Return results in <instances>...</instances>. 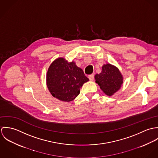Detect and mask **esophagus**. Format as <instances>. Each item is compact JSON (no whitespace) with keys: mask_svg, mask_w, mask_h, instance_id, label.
Listing matches in <instances>:
<instances>
[{"mask_svg":"<svg viewBox=\"0 0 158 158\" xmlns=\"http://www.w3.org/2000/svg\"><path fill=\"white\" fill-rule=\"evenodd\" d=\"M88 78H89V80H90V81H93V80H94V75H93V74H91V75H89Z\"/></svg>","mask_w":158,"mask_h":158,"instance_id":"34e87169","label":"esophagus"}]
</instances>
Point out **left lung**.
Masks as SVG:
<instances>
[{"instance_id":"1","label":"left lung","mask_w":158,"mask_h":158,"mask_svg":"<svg viewBox=\"0 0 158 158\" xmlns=\"http://www.w3.org/2000/svg\"><path fill=\"white\" fill-rule=\"evenodd\" d=\"M95 83L106 95L112 96L119 90L123 82V77L119 69L110 63L103 65L100 73L95 77Z\"/></svg>"}]
</instances>
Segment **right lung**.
I'll return each mask as SVG.
<instances>
[{"label":"right lung","instance_id":"obj_1","mask_svg":"<svg viewBox=\"0 0 158 158\" xmlns=\"http://www.w3.org/2000/svg\"><path fill=\"white\" fill-rule=\"evenodd\" d=\"M89 80L75 62H68L61 57L52 63L46 75L47 86L52 95L67 102L74 100L83 84Z\"/></svg>","mask_w":158,"mask_h":158}]
</instances>
